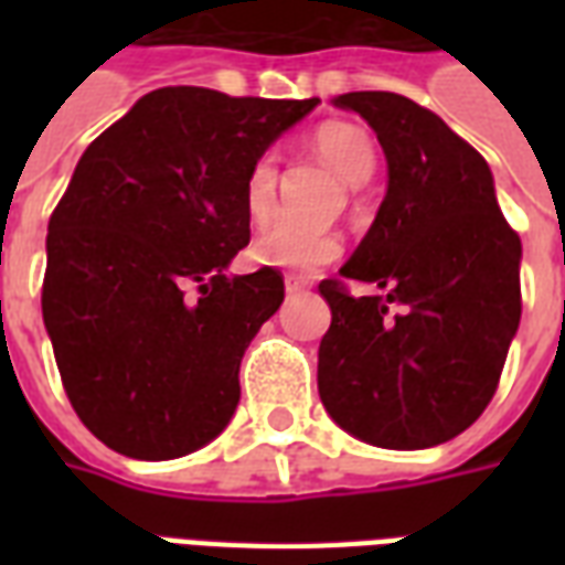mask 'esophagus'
<instances>
[{"mask_svg": "<svg viewBox=\"0 0 565 565\" xmlns=\"http://www.w3.org/2000/svg\"><path fill=\"white\" fill-rule=\"evenodd\" d=\"M306 287H308V284L302 281V278H296V275H287V278H284V290H287V296L302 294Z\"/></svg>", "mask_w": 565, "mask_h": 565, "instance_id": "obj_1", "label": "esophagus"}]
</instances>
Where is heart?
Listing matches in <instances>:
<instances>
[{
	"mask_svg": "<svg viewBox=\"0 0 565 565\" xmlns=\"http://www.w3.org/2000/svg\"><path fill=\"white\" fill-rule=\"evenodd\" d=\"M315 150L348 184H363L375 172V141L366 129L354 124H344V120L323 124L315 132ZM275 181H278V169H275L271 153H263L250 162L245 178V209L254 221L269 217L275 205ZM339 250H342V242L332 230L302 226L294 221H271L250 242V257L257 263L271 269L296 271V275L318 271L320 266L339 257Z\"/></svg>",
	"mask_w": 565,
	"mask_h": 565,
	"instance_id": "heart-1",
	"label": "heart"
}]
</instances>
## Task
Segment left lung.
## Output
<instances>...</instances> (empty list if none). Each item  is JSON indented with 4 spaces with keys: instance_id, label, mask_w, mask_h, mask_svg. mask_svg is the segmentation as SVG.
<instances>
[{
    "instance_id": "8db88e82",
    "label": "left lung",
    "mask_w": 565,
    "mask_h": 565,
    "mask_svg": "<svg viewBox=\"0 0 565 565\" xmlns=\"http://www.w3.org/2000/svg\"><path fill=\"white\" fill-rule=\"evenodd\" d=\"M332 105L375 129L387 193L339 269L381 294L320 284L332 311L318 351L320 403L360 441L433 448L472 426L497 393L521 323V238L484 157L441 117L384 90Z\"/></svg>"
}]
</instances>
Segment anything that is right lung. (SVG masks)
Instances as JSON below:
<instances>
[{"label": "right lung", "instance_id": "add662e5", "mask_svg": "<svg viewBox=\"0 0 565 565\" xmlns=\"http://www.w3.org/2000/svg\"><path fill=\"white\" fill-rule=\"evenodd\" d=\"M315 108L160 87L81 153L42 315L68 403L117 454L174 460L233 420L242 356L284 302L271 266L226 275L250 242L247 169Z\"/></svg>", "mask_w": 565, "mask_h": 565}]
</instances>
